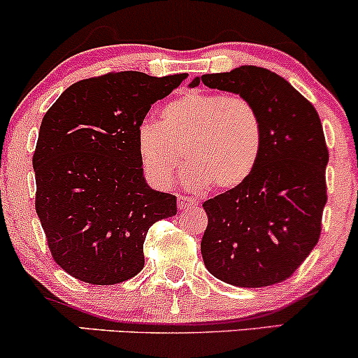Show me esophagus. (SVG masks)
<instances>
[{"mask_svg": "<svg viewBox=\"0 0 358 358\" xmlns=\"http://www.w3.org/2000/svg\"><path fill=\"white\" fill-rule=\"evenodd\" d=\"M176 203H178L180 210H185V209H190V207L197 206V202H195L194 199L183 197V195H178V199H176Z\"/></svg>", "mask_w": 358, "mask_h": 358, "instance_id": "1", "label": "esophagus"}]
</instances>
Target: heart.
Wrapping results in <instances>:
<instances>
[{"mask_svg": "<svg viewBox=\"0 0 358 358\" xmlns=\"http://www.w3.org/2000/svg\"><path fill=\"white\" fill-rule=\"evenodd\" d=\"M263 127L257 107L241 95L185 93L168 101L159 124L137 129L136 148L148 182L166 188L185 152L182 182L190 190L241 187L260 159Z\"/></svg>", "mask_w": 358, "mask_h": 358, "instance_id": "obj_1", "label": "heart"}]
</instances>
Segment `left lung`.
<instances>
[{
  "label": "left lung",
  "mask_w": 358,
  "mask_h": 358,
  "mask_svg": "<svg viewBox=\"0 0 358 358\" xmlns=\"http://www.w3.org/2000/svg\"><path fill=\"white\" fill-rule=\"evenodd\" d=\"M200 83L248 98L263 127L250 178L203 202L206 268L236 287L278 284L299 268L321 234L328 148L320 115L289 81L265 68L203 74L190 86Z\"/></svg>",
  "instance_id": "1"
}]
</instances>
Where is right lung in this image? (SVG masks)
<instances>
[{
    "label": "right lung",
    "instance_id": "right-lung-1",
    "mask_svg": "<svg viewBox=\"0 0 358 358\" xmlns=\"http://www.w3.org/2000/svg\"><path fill=\"white\" fill-rule=\"evenodd\" d=\"M188 74L122 71L71 85L42 119L34 171L35 210L54 262L78 280L113 285L144 268L149 227L176 214L152 190L136 148L152 103Z\"/></svg>",
    "mask_w": 358,
    "mask_h": 358
}]
</instances>
